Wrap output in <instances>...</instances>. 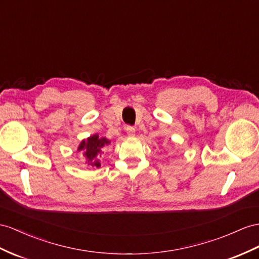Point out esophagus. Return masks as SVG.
<instances>
[{"mask_svg":"<svg viewBox=\"0 0 259 259\" xmlns=\"http://www.w3.org/2000/svg\"><path fill=\"white\" fill-rule=\"evenodd\" d=\"M125 131H127L128 136H135L136 134V129L134 127H131V125H127V127H125Z\"/></svg>","mask_w":259,"mask_h":259,"instance_id":"1","label":"esophagus"}]
</instances>
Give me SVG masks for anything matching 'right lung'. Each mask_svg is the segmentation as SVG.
<instances>
[{
	"mask_svg": "<svg viewBox=\"0 0 259 259\" xmlns=\"http://www.w3.org/2000/svg\"><path fill=\"white\" fill-rule=\"evenodd\" d=\"M110 140L107 138L98 136L97 134L93 135L89 138L84 139L78 144L77 151L82 152L83 156L85 157V163L92 168H99L101 167V162H99V156L102 155L103 148L108 145Z\"/></svg>",
	"mask_w": 259,
	"mask_h": 259,
	"instance_id": "obj_1",
	"label": "right lung"
}]
</instances>
